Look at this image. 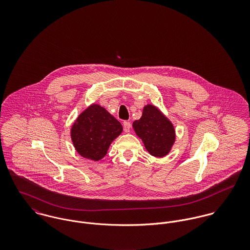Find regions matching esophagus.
<instances>
[{"mask_svg": "<svg viewBox=\"0 0 250 250\" xmlns=\"http://www.w3.org/2000/svg\"><path fill=\"white\" fill-rule=\"evenodd\" d=\"M123 127H124V131H125L126 133H129V132H130V130H131L132 125H131V123H130V122H128V121H124V122H123Z\"/></svg>", "mask_w": 250, "mask_h": 250, "instance_id": "34e87169", "label": "esophagus"}]
</instances>
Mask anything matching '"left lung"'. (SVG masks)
Segmentation results:
<instances>
[{
  "label": "left lung",
  "mask_w": 250,
  "mask_h": 250,
  "mask_svg": "<svg viewBox=\"0 0 250 250\" xmlns=\"http://www.w3.org/2000/svg\"><path fill=\"white\" fill-rule=\"evenodd\" d=\"M133 127L146 150L154 157L167 156L175 142L172 123L153 105L143 107V116L134 121Z\"/></svg>",
  "instance_id": "1"
}]
</instances>
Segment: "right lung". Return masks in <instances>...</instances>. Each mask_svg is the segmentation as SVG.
Segmentation results:
<instances>
[{
  "instance_id": "add662e5",
  "label": "right lung",
  "mask_w": 250,
  "mask_h": 250,
  "mask_svg": "<svg viewBox=\"0 0 250 250\" xmlns=\"http://www.w3.org/2000/svg\"><path fill=\"white\" fill-rule=\"evenodd\" d=\"M122 130L121 123L106 108L93 104L84 109L73 124L72 142L82 157L99 161L105 157L110 143Z\"/></svg>"
}]
</instances>
